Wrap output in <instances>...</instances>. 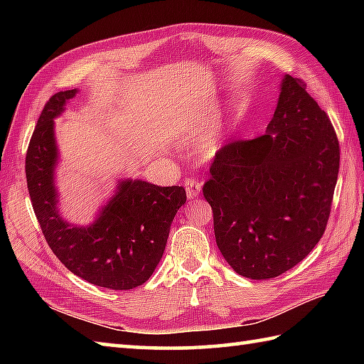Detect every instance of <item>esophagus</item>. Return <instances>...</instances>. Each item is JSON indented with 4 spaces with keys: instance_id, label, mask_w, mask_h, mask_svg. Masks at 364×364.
<instances>
[{
    "instance_id": "esophagus-1",
    "label": "esophagus",
    "mask_w": 364,
    "mask_h": 364,
    "mask_svg": "<svg viewBox=\"0 0 364 364\" xmlns=\"http://www.w3.org/2000/svg\"><path fill=\"white\" fill-rule=\"evenodd\" d=\"M184 188H186V196L189 200L196 198L200 196V191H202V184L198 181L192 180V178H188L186 181H184Z\"/></svg>"
}]
</instances>
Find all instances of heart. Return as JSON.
<instances>
[{
    "instance_id": "1",
    "label": "heart",
    "mask_w": 364,
    "mask_h": 364,
    "mask_svg": "<svg viewBox=\"0 0 364 364\" xmlns=\"http://www.w3.org/2000/svg\"><path fill=\"white\" fill-rule=\"evenodd\" d=\"M220 145H222V133L220 131H214L213 134H210L205 139V142L202 145V151L206 154V156H214V154L220 150Z\"/></svg>"
}]
</instances>
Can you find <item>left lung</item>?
Listing matches in <instances>:
<instances>
[{
  "label": "left lung",
  "mask_w": 364,
  "mask_h": 364,
  "mask_svg": "<svg viewBox=\"0 0 364 364\" xmlns=\"http://www.w3.org/2000/svg\"><path fill=\"white\" fill-rule=\"evenodd\" d=\"M339 170L333 127L305 84L284 75L266 134L219 150L203 196L235 272L267 280L310 253L327 227Z\"/></svg>",
  "instance_id": "1"
}]
</instances>
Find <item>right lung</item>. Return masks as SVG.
Returning <instances> with one entry per match:
<instances>
[{
  "label": "right lung",
  "instance_id": "right-lung-1",
  "mask_svg": "<svg viewBox=\"0 0 364 364\" xmlns=\"http://www.w3.org/2000/svg\"><path fill=\"white\" fill-rule=\"evenodd\" d=\"M76 94L78 89L54 94L38 117L25 167L31 202L50 249L70 272L102 288L133 289L159 264L172 220L186 203V191L127 178L89 225L65 220L54 183L59 162L54 119Z\"/></svg>",
  "mask_w": 364,
  "mask_h": 364
}]
</instances>
